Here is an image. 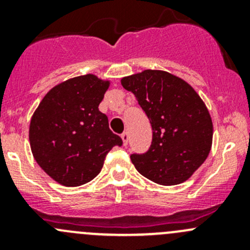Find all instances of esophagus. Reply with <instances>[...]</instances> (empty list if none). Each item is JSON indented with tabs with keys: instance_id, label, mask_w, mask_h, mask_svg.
Wrapping results in <instances>:
<instances>
[{
	"instance_id": "esophagus-1",
	"label": "esophagus",
	"mask_w": 250,
	"mask_h": 250,
	"mask_svg": "<svg viewBox=\"0 0 250 250\" xmlns=\"http://www.w3.org/2000/svg\"><path fill=\"white\" fill-rule=\"evenodd\" d=\"M121 138H122L123 145L127 146V145H128V140H129V134H128L127 132H125L122 135H121Z\"/></svg>"
}]
</instances>
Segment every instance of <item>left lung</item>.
Here are the masks:
<instances>
[{"label": "left lung", "instance_id": "1", "mask_svg": "<svg viewBox=\"0 0 250 250\" xmlns=\"http://www.w3.org/2000/svg\"><path fill=\"white\" fill-rule=\"evenodd\" d=\"M121 83L135 95L152 127L147 152L130 156L138 172L165 186L191 178L207 160L213 141L211 117L197 92L162 70H144Z\"/></svg>", "mask_w": 250, "mask_h": 250}]
</instances>
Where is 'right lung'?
I'll use <instances>...</instances> for the list:
<instances>
[{"label":"right lung","instance_id":"add662e5","mask_svg":"<svg viewBox=\"0 0 250 250\" xmlns=\"http://www.w3.org/2000/svg\"><path fill=\"white\" fill-rule=\"evenodd\" d=\"M110 81L88 74L70 78L44 95L30 122L29 139L37 165L64 186L93 180L105 156L122 139L109 128L99 104Z\"/></svg>","mask_w":250,"mask_h":250}]
</instances>
